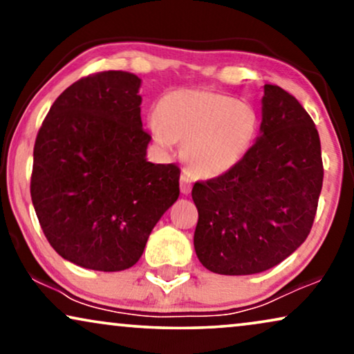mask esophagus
<instances>
[{
    "label": "esophagus",
    "instance_id": "1",
    "mask_svg": "<svg viewBox=\"0 0 354 354\" xmlns=\"http://www.w3.org/2000/svg\"><path fill=\"white\" fill-rule=\"evenodd\" d=\"M192 185H193L192 176L187 171H183L180 176V192L183 193V195H188V193L192 192Z\"/></svg>",
    "mask_w": 354,
    "mask_h": 354
}]
</instances>
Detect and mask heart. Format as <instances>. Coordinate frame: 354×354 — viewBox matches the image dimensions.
Instances as JSON below:
<instances>
[{"mask_svg": "<svg viewBox=\"0 0 354 354\" xmlns=\"http://www.w3.org/2000/svg\"><path fill=\"white\" fill-rule=\"evenodd\" d=\"M258 119L250 104L212 90L185 88L164 95L149 119L162 147L183 142L182 154L198 176H219L235 166L253 143Z\"/></svg>", "mask_w": 354, "mask_h": 354, "instance_id": "1", "label": "heart"}]
</instances>
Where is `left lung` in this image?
Listing matches in <instances>:
<instances>
[{
	"label": "left lung",
	"mask_w": 354,
	"mask_h": 354,
	"mask_svg": "<svg viewBox=\"0 0 354 354\" xmlns=\"http://www.w3.org/2000/svg\"><path fill=\"white\" fill-rule=\"evenodd\" d=\"M322 178L311 115L288 91L266 84L261 137L234 167L193 185L200 263L224 275L282 263L311 232Z\"/></svg>",
	"instance_id": "1"
}]
</instances>
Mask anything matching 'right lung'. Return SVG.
I'll return each mask as SVG.
<instances>
[{
  "mask_svg": "<svg viewBox=\"0 0 354 354\" xmlns=\"http://www.w3.org/2000/svg\"><path fill=\"white\" fill-rule=\"evenodd\" d=\"M140 84L122 71L82 77L38 130L33 207L56 253L80 268H132L180 193L177 164L145 158L151 135L142 127Z\"/></svg>",
  "mask_w": 354,
  "mask_h": 354,
  "instance_id": "add662e5",
  "label": "right lung"
}]
</instances>
